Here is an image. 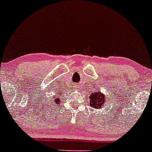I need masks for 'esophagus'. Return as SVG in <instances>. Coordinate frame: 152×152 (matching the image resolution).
<instances>
[{
	"label": "esophagus",
	"instance_id": "1",
	"mask_svg": "<svg viewBox=\"0 0 152 152\" xmlns=\"http://www.w3.org/2000/svg\"><path fill=\"white\" fill-rule=\"evenodd\" d=\"M75 90H77V88H75Z\"/></svg>",
	"mask_w": 152,
	"mask_h": 152
}]
</instances>
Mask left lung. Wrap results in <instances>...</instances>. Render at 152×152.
<instances>
[{
    "instance_id": "obj_1",
    "label": "left lung",
    "mask_w": 152,
    "mask_h": 152,
    "mask_svg": "<svg viewBox=\"0 0 152 152\" xmlns=\"http://www.w3.org/2000/svg\"><path fill=\"white\" fill-rule=\"evenodd\" d=\"M89 99L90 107L96 109L102 108L105 102H106V97L105 96V94L100 92V90L92 93Z\"/></svg>"
}]
</instances>
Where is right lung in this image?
Here are the masks:
<instances>
[{"instance_id": "obj_1", "label": "right lung", "mask_w": 152, "mask_h": 152, "mask_svg": "<svg viewBox=\"0 0 152 152\" xmlns=\"http://www.w3.org/2000/svg\"><path fill=\"white\" fill-rule=\"evenodd\" d=\"M56 94H57V95H54V98H53V100H54V103H55L56 104H59V103H60V101H61V100H60V99H59V98H57V95H60V93H56Z\"/></svg>"}]
</instances>
